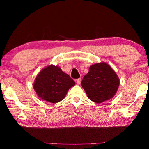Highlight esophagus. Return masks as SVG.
<instances>
[{"instance_id":"1","label":"esophagus","mask_w":149,"mask_h":149,"mask_svg":"<svg viewBox=\"0 0 149 149\" xmlns=\"http://www.w3.org/2000/svg\"><path fill=\"white\" fill-rule=\"evenodd\" d=\"M81 78H79V79H76V83L77 85H79L81 84Z\"/></svg>"}]
</instances>
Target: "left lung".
Wrapping results in <instances>:
<instances>
[{
  "instance_id": "obj_1",
  "label": "left lung",
  "mask_w": 149,
  "mask_h": 149,
  "mask_svg": "<svg viewBox=\"0 0 149 149\" xmlns=\"http://www.w3.org/2000/svg\"><path fill=\"white\" fill-rule=\"evenodd\" d=\"M119 85L118 75L105 62L91 65L81 81L87 97L96 103H102L114 97Z\"/></svg>"
}]
</instances>
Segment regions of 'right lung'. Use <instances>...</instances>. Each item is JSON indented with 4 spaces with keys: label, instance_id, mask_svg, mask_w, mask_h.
I'll return each instance as SVG.
<instances>
[{
    "label": "right lung",
    "instance_id": "right-lung-1",
    "mask_svg": "<svg viewBox=\"0 0 149 149\" xmlns=\"http://www.w3.org/2000/svg\"><path fill=\"white\" fill-rule=\"evenodd\" d=\"M75 84L74 81L60 67L50 65L37 75L33 89L42 100L57 103L64 99L68 91Z\"/></svg>",
    "mask_w": 149,
    "mask_h": 149
}]
</instances>
